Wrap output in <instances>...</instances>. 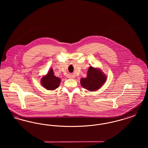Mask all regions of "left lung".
Returning <instances> with one entry per match:
<instances>
[{
    "mask_svg": "<svg viewBox=\"0 0 148 148\" xmlns=\"http://www.w3.org/2000/svg\"><path fill=\"white\" fill-rule=\"evenodd\" d=\"M106 75L98 69L90 66L88 71L87 77L80 80L82 86L87 90L93 92L97 90L106 82Z\"/></svg>",
    "mask_w": 148,
    "mask_h": 148,
    "instance_id": "8db88e82",
    "label": "left lung"
}]
</instances>
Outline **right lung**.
Here are the masks:
<instances>
[{"instance_id": "obj_1", "label": "right lung", "mask_w": 148, "mask_h": 148, "mask_svg": "<svg viewBox=\"0 0 148 148\" xmlns=\"http://www.w3.org/2000/svg\"><path fill=\"white\" fill-rule=\"evenodd\" d=\"M60 82V79L59 77L54 75L53 69L48 73L47 75L43 77L41 80V83L42 86L48 90H54L59 87Z\"/></svg>"}]
</instances>
